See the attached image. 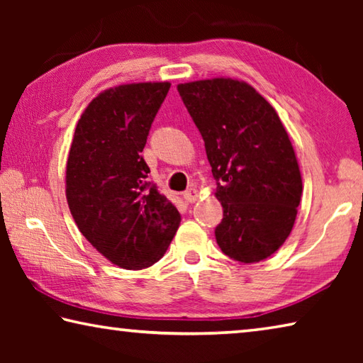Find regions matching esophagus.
<instances>
[{"instance_id":"obj_1","label":"esophagus","mask_w":363,"mask_h":363,"mask_svg":"<svg viewBox=\"0 0 363 363\" xmlns=\"http://www.w3.org/2000/svg\"><path fill=\"white\" fill-rule=\"evenodd\" d=\"M196 199H199V192H196L195 187H190L184 192V200L189 201V203H194Z\"/></svg>"}]
</instances>
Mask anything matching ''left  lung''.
I'll return each instance as SVG.
<instances>
[{
	"label": "left lung",
	"mask_w": 363,
	"mask_h": 363,
	"mask_svg": "<svg viewBox=\"0 0 363 363\" xmlns=\"http://www.w3.org/2000/svg\"><path fill=\"white\" fill-rule=\"evenodd\" d=\"M205 140L223 220L214 229L223 253L251 264L274 255L290 235L303 181L290 138L274 107L232 78L177 84Z\"/></svg>",
	"instance_id": "8db88e82"
}]
</instances>
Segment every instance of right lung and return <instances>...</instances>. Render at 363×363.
I'll list each match as a JSON object with an SVG mask.
<instances>
[{"label": "right lung", "instance_id": "add662e5", "mask_svg": "<svg viewBox=\"0 0 363 363\" xmlns=\"http://www.w3.org/2000/svg\"><path fill=\"white\" fill-rule=\"evenodd\" d=\"M171 83H133L104 91L78 120L67 160V201L93 247L128 270L155 264L181 214L147 181L144 150Z\"/></svg>", "mask_w": 363, "mask_h": 363}]
</instances>
